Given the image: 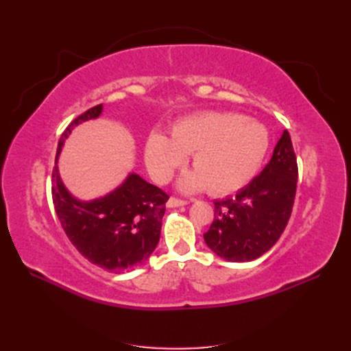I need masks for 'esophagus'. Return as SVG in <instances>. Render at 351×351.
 Returning a JSON list of instances; mask_svg holds the SVG:
<instances>
[{
	"mask_svg": "<svg viewBox=\"0 0 351 351\" xmlns=\"http://www.w3.org/2000/svg\"><path fill=\"white\" fill-rule=\"evenodd\" d=\"M189 202L183 200V199H178V197H169L167 202V206L168 208H177V206H184L187 205Z\"/></svg>",
	"mask_w": 351,
	"mask_h": 351,
	"instance_id": "1",
	"label": "esophagus"
}]
</instances>
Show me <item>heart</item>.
<instances>
[{
    "label": "heart",
    "instance_id": "obj_1",
    "mask_svg": "<svg viewBox=\"0 0 351 351\" xmlns=\"http://www.w3.org/2000/svg\"><path fill=\"white\" fill-rule=\"evenodd\" d=\"M269 147L262 123L239 114L208 111L177 121L169 139L152 133L146 141L145 162L158 183H164L190 155L193 171L178 180L184 192L205 189L212 195L231 193L258 173Z\"/></svg>",
    "mask_w": 351,
    "mask_h": 351
}]
</instances>
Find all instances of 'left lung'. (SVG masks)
Segmentation results:
<instances>
[{
  "label": "left lung",
  "instance_id": "1",
  "mask_svg": "<svg viewBox=\"0 0 351 351\" xmlns=\"http://www.w3.org/2000/svg\"><path fill=\"white\" fill-rule=\"evenodd\" d=\"M297 159L284 130L271 161L234 196L215 200L214 222L204 234L208 247L228 262H249L268 252L290 219Z\"/></svg>",
  "mask_w": 351,
  "mask_h": 351
}]
</instances>
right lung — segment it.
Returning <instances> with one entry per match:
<instances>
[{
    "mask_svg": "<svg viewBox=\"0 0 351 351\" xmlns=\"http://www.w3.org/2000/svg\"><path fill=\"white\" fill-rule=\"evenodd\" d=\"M101 114L102 104L79 115L61 134L52 171V202L62 230L82 256L120 274L149 259L161 236L169 196L136 173L98 199L80 200L69 192L57 165L62 146L74 127Z\"/></svg>",
    "mask_w": 351,
    "mask_h": 351,
    "instance_id": "right-lung-1",
    "label": "right lung"
}]
</instances>
